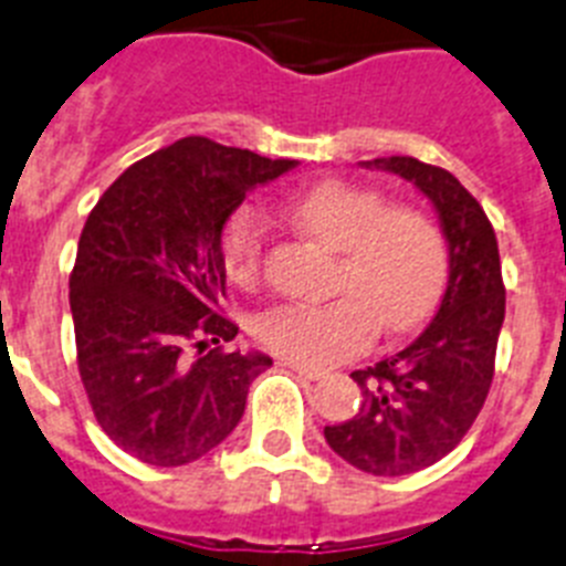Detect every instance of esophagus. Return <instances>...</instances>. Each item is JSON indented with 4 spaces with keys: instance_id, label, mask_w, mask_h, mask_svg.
I'll return each instance as SVG.
<instances>
[{
    "instance_id": "1",
    "label": "esophagus",
    "mask_w": 566,
    "mask_h": 566,
    "mask_svg": "<svg viewBox=\"0 0 566 566\" xmlns=\"http://www.w3.org/2000/svg\"><path fill=\"white\" fill-rule=\"evenodd\" d=\"M283 366H289V369H294L301 378L306 380H321L326 371L317 369V366H306V364H297V360H283Z\"/></svg>"
}]
</instances>
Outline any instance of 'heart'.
<instances>
[{
	"mask_svg": "<svg viewBox=\"0 0 566 566\" xmlns=\"http://www.w3.org/2000/svg\"><path fill=\"white\" fill-rule=\"evenodd\" d=\"M352 182L329 180L303 191L289 214L306 234L337 249L332 289L323 303H283L258 321V340L274 355L329 366L355 355L375 329L403 332L434 306L447 277V245L421 211L387 206ZM265 223L254 209L237 211L223 237V263L237 283H254Z\"/></svg>",
	"mask_w": 566,
	"mask_h": 566,
	"instance_id": "b5f03b06",
	"label": "heart"
}]
</instances>
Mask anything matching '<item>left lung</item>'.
<instances>
[{
	"label": "left lung",
	"instance_id": "left-lung-1",
	"mask_svg": "<svg viewBox=\"0 0 566 566\" xmlns=\"http://www.w3.org/2000/svg\"><path fill=\"white\" fill-rule=\"evenodd\" d=\"M412 182L432 202L449 251L441 306L427 329L395 355L352 371L360 407L326 427V443L369 475H409L461 443L484 407L504 326L499 240L475 197L443 168L415 157L360 163Z\"/></svg>",
	"mask_w": 566,
	"mask_h": 566
}]
</instances>
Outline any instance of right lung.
<instances>
[{"label": "right lung", "mask_w": 566, "mask_h": 566, "mask_svg": "<svg viewBox=\"0 0 566 566\" xmlns=\"http://www.w3.org/2000/svg\"><path fill=\"white\" fill-rule=\"evenodd\" d=\"M292 168L186 137L134 163L88 214L71 274L76 360L96 421L128 455L182 467L243 418L272 357L217 346L237 335L220 315L223 229L249 191Z\"/></svg>", "instance_id": "right-lung-1"}]
</instances>
